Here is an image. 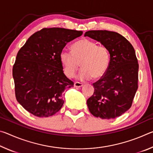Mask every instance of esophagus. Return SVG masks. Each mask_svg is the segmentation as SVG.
<instances>
[{
  "instance_id": "1",
  "label": "esophagus",
  "mask_w": 153,
  "mask_h": 153,
  "mask_svg": "<svg viewBox=\"0 0 153 153\" xmlns=\"http://www.w3.org/2000/svg\"><path fill=\"white\" fill-rule=\"evenodd\" d=\"M83 86V84L82 83L78 82H74V86L76 87V88H79V87H82Z\"/></svg>"
}]
</instances>
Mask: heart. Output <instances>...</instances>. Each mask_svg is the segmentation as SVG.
I'll use <instances>...</instances> for the list:
<instances>
[{"instance_id": "obj_1", "label": "heart", "mask_w": 153, "mask_h": 153, "mask_svg": "<svg viewBox=\"0 0 153 153\" xmlns=\"http://www.w3.org/2000/svg\"><path fill=\"white\" fill-rule=\"evenodd\" d=\"M71 52L63 51L60 53L64 73L68 77H74L80 65L82 68L78 77L81 80H88L92 77L99 78L107 69L110 55L104 45L83 38L71 46Z\"/></svg>"}]
</instances>
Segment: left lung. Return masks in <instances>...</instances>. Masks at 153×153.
Masks as SVG:
<instances>
[{"instance_id": "obj_1", "label": "left lung", "mask_w": 153, "mask_h": 153, "mask_svg": "<svg viewBox=\"0 0 153 153\" xmlns=\"http://www.w3.org/2000/svg\"><path fill=\"white\" fill-rule=\"evenodd\" d=\"M84 36L100 42L110 54L107 69L93 84L94 93L87 100L88 109L95 117L103 120L120 117L131 107L138 88L139 65L134 48L115 32L90 30Z\"/></svg>"}]
</instances>
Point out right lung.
<instances>
[{
    "instance_id": "add662e5",
    "label": "right lung",
    "mask_w": 153,
    "mask_h": 153,
    "mask_svg": "<svg viewBox=\"0 0 153 153\" xmlns=\"http://www.w3.org/2000/svg\"><path fill=\"white\" fill-rule=\"evenodd\" d=\"M82 33L65 28H43L18 51L13 67L15 97L28 112L47 117L61 109L62 93L74 84L63 73L60 53L67 43Z\"/></svg>"
}]
</instances>
